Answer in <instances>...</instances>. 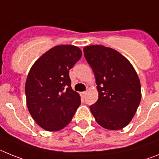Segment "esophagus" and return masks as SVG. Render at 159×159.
I'll use <instances>...</instances> for the list:
<instances>
[{
    "label": "esophagus",
    "mask_w": 159,
    "mask_h": 159,
    "mask_svg": "<svg viewBox=\"0 0 159 159\" xmlns=\"http://www.w3.org/2000/svg\"><path fill=\"white\" fill-rule=\"evenodd\" d=\"M80 94H81V96L82 97V98H85V95H86V92H85V91H84V92H81Z\"/></svg>",
    "instance_id": "34e87169"
}]
</instances>
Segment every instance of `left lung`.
Returning a JSON list of instances; mask_svg holds the SVG:
<instances>
[{
  "label": "left lung",
  "mask_w": 159,
  "mask_h": 159,
  "mask_svg": "<svg viewBox=\"0 0 159 159\" xmlns=\"http://www.w3.org/2000/svg\"><path fill=\"white\" fill-rule=\"evenodd\" d=\"M93 70L98 99L89 106L95 120L107 129H121L129 123L141 101V85L134 68L115 49L93 45L84 47Z\"/></svg>",
  "instance_id": "left-lung-1"
}]
</instances>
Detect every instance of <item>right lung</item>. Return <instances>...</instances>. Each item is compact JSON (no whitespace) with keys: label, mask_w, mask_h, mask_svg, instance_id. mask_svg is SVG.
I'll return each instance as SVG.
<instances>
[{"label":"right lung","mask_w":159,"mask_h":159,"mask_svg":"<svg viewBox=\"0 0 159 159\" xmlns=\"http://www.w3.org/2000/svg\"><path fill=\"white\" fill-rule=\"evenodd\" d=\"M77 46L57 45L36 61L25 82L27 107L41 128L58 131L68 125L81 104L71 88L69 71L81 58Z\"/></svg>","instance_id":"obj_1"}]
</instances>
